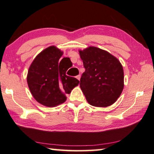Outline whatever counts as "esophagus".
Segmentation results:
<instances>
[{"label":"esophagus","mask_w":154,"mask_h":154,"mask_svg":"<svg viewBox=\"0 0 154 154\" xmlns=\"http://www.w3.org/2000/svg\"><path fill=\"white\" fill-rule=\"evenodd\" d=\"M76 79L79 80V81H80V79H81V75H76Z\"/></svg>","instance_id":"34e87169"}]
</instances>
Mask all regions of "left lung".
<instances>
[{
  "instance_id": "obj_1",
  "label": "left lung",
  "mask_w": 154,
  "mask_h": 154,
  "mask_svg": "<svg viewBox=\"0 0 154 154\" xmlns=\"http://www.w3.org/2000/svg\"><path fill=\"white\" fill-rule=\"evenodd\" d=\"M85 72L80 87L90 105L107 107L117 101L124 89V70L119 60L108 51L90 46L79 51Z\"/></svg>"
}]
</instances>
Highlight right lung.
<instances>
[{
	"label": "right lung",
	"instance_id": "add662e5",
	"mask_svg": "<svg viewBox=\"0 0 154 154\" xmlns=\"http://www.w3.org/2000/svg\"><path fill=\"white\" fill-rule=\"evenodd\" d=\"M63 52L54 46L42 51L29 67L27 82L33 97L37 102L47 107H54L66 101L79 81L68 76V65L72 63L69 57H64Z\"/></svg>",
	"mask_w": 154,
	"mask_h": 154
}]
</instances>
